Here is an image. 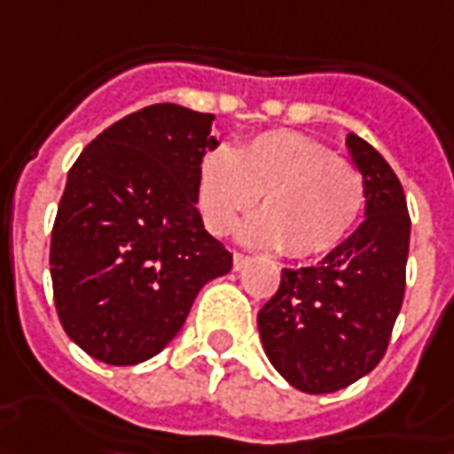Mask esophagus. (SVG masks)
<instances>
[{
  "mask_svg": "<svg viewBox=\"0 0 454 454\" xmlns=\"http://www.w3.org/2000/svg\"><path fill=\"white\" fill-rule=\"evenodd\" d=\"M248 261H251V256H246V254H239V251H236V254H233V269H236V271H241Z\"/></svg>",
  "mask_w": 454,
  "mask_h": 454,
  "instance_id": "1",
  "label": "esophagus"
}]
</instances>
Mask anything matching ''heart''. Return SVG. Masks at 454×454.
<instances>
[{
    "label": "heart",
    "instance_id": "b5f03b06",
    "mask_svg": "<svg viewBox=\"0 0 454 454\" xmlns=\"http://www.w3.org/2000/svg\"><path fill=\"white\" fill-rule=\"evenodd\" d=\"M198 208L208 231L226 236L261 196L263 211L241 228L256 246H284L291 258L334 251L367 208V180L349 160L309 135L269 130L198 163Z\"/></svg>",
    "mask_w": 454,
    "mask_h": 454
}]
</instances>
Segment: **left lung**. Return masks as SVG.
Returning <instances> with one entry per match:
<instances>
[{
	"label": "left lung",
	"mask_w": 454,
	"mask_h": 454,
	"mask_svg": "<svg viewBox=\"0 0 454 454\" xmlns=\"http://www.w3.org/2000/svg\"><path fill=\"white\" fill-rule=\"evenodd\" d=\"M347 145L367 180V218L321 263L284 269L258 311L269 362L306 395L344 389L377 367L404 299L410 213L402 183L367 140L352 133Z\"/></svg>",
	"instance_id": "obj_1"
}]
</instances>
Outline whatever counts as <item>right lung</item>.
Masks as SVG:
<instances>
[{"label": "right lung", "mask_w": 454, "mask_h": 454, "mask_svg": "<svg viewBox=\"0 0 454 454\" xmlns=\"http://www.w3.org/2000/svg\"><path fill=\"white\" fill-rule=\"evenodd\" d=\"M211 113L150 105L102 130L67 176L50 274L72 341L105 364L145 362L178 334L198 291L233 256L203 228L198 163Z\"/></svg>", "instance_id": "1"}]
</instances>
